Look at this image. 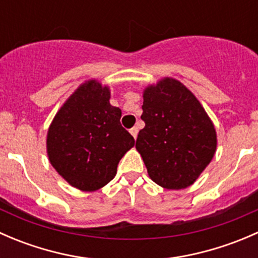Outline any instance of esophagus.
Wrapping results in <instances>:
<instances>
[{"mask_svg": "<svg viewBox=\"0 0 258 258\" xmlns=\"http://www.w3.org/2000/svg\"><path fill=\"white\" fill-rule=\"evenodd\" d=\"M130 132H131L132 136H134L135 139H136V137H137V134H139V128H137V127H132V128L130 130Z\"/></svg>", "mask_w": 258, "mask_h": 258, "instance_id": "34e87169", "label": "esophagus"}]
</instances>
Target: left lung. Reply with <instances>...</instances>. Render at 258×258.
Segmentation results:
<instances>
[{"label": "left lung", "mask_w": 258, "mask_h": 258, "mask_svg": "<svg viewBox=\"0 0 258 258\" xmlns=\"http://www.w3.org/2000/svg\"><path fill=\"white\" fill-rule=\"evenodd\" d=\"M145 127L136 148L153 182L186 188L207 167L216 151V131L206 111L181 82L165 79L146 88Z\"/></svg>", "instance_id": "left-lung-1"}]
</instances>
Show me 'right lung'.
<instances>
[{
    "mask_svg": "<svg viewBox=\"0 0 258 258\" xmlns=\"http://www.w3.org/2000/svg\"><path fill=\"white\" fill-rule=\"evenodd\" d=\"M119 118L110 91L97 81L81 86L62 106L49 126L47 153L71 186L95 191L116 176L119 160L135 145Z\"/></svg>",
    "mask_w": 258,
    "mask_h": 258,
    "instance_id": "add662e5",
    "label": "right lung"
}]
</instances>
